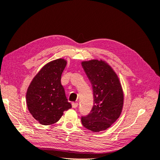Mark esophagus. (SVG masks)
I'll use <instances>...</instances> for the list:
<instances>
[{
  "mask_svg": "<svg viewBox=\"0 0 160 160\" xmlns=\"http://www.w3.org/2000/svg\"><path fill=\"white\" fill-rule=\"evenodd\" d=\"M72 108H77V107H78V103L72 102Z\"/></svg>",
  "mask_w": 160,
  "mask_h": 160,
  "instance_id": "esophagus-1",
  "label": "esophagus"
}]
</instances>
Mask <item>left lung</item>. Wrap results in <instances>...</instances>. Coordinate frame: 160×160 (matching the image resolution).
I'll use <instances>...</instances> for the list:
<instances>
[{
    "label": "left lung",
    "instance_id": "obj_1",
    "mask_svg": "<svg viewBox=\"0 0 160 160\" xmlns=\"http://www.w3.org/2000/svg\"><path fill=\"white\" fill-rule=\"evenodd\" d=\"M92 85L94 105L90 113L82 116L81 123L88 129L99 132L109 128L122 111L123 93L118 75L103 61L81 62Z\"/></svg>",
    "mask_w": 160,
    "mask_h": 160
}]
</instances>
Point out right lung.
Instances as JSON below:
<instances>
[{
  "label": "right lung",
  "instance_id": "add662e5",
  "mask_svg": "<svg viewBox=\"0 0 160 160\" xmlns=\"http://www.w3.org/2000/svg\"><path fill=\"white\" fill-rule=\"evenodd\" d=\"M67 65L58 59L45 65L34 77L27 91L28 109L42 125H51L60 119L65 111L71 108L63 87L61 75Z\"/></svg>",
  "mask_w": 160,
  "mask_h": 160
}]
</instances>
